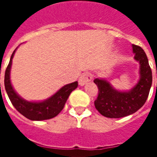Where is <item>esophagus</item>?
Here are the masks:
<instances>
[{
    "instance_id": "34e87169",
    "label": "esophagus",
    "mask_w": 157,
    "mask_h": 157,
    "mask_svg": "<svg viewBox=\"0 0 157 157\" xmlns=\"http://www.w3.org/2000/svg\"><path fill=\"white\" fill-rule=\"evenodd\" d=\"M92 79V74L89 73V72H85V73H83V74L80 76V78H79V84L81 86H84L85 84H86L87 82H91Z\"/></svg>"
}]
</instances>
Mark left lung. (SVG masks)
Wrapping results in <instances>:
<instances>
[{
	"mask_svg": "<svg viewBox=\"0 0 157 157\" xmlns=\"http://www.w3.org/2000/svg\"><path fill=\"white\" fill-rule=\"evenodd\" d=\"M135 59L140 63V80L128 92H120L104 79L94 80L98 96L94 102L95 108L107 118H118L130 115L145 104L152 84V72L145 51L138 45H132Z\"/></svg>",
	"mask_w": 157,
	"mask_h": 157,
	"instance_id": "1",
	"label": "left lung"
}]
</instances>
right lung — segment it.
Returning <instances> with one entry per match:
<instances>
[{"label":"right lung","mask_w":157,"mask_h":157,"mask_svg":"<svg viewBox=\"0 0 157 157\" xmlns=\"http://www.w3.org/2000/svg\"><path fill=\"white\" fill-rule=\"evenodd\" d=\"M16 49L12 53L10 62L6 67L5 72V88L8 95L10 101L12 105L21 114L29 118L30 120H45L49 118H55L64 109L65 102L68 99L69 96L72 91H74L77 86L78 82H75L64 86L59 90L58 92L51 96L49 98L46 99L43 102H29L22 98L13 89L10 80V71L12 67V58L14 56ZM1 86V84H0Z\"/></svg>","instance_id":"1"}]
</instances>
